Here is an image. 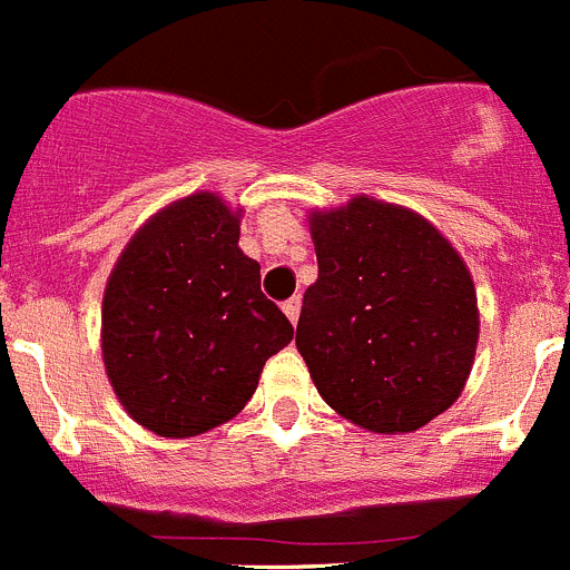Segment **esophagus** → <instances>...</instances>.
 <instances>
[{"label":"esophagus","instance_id":"esophagus-1","mask_svg":"<svg viewBox=\"0 0 570 570\" xmlns=\"http://www.w3.org/2000/svg\"><path fill=\"white\" fill-rule=\"evenodd\" d=\"M284 315L289 317V323H297V317H301V297L292 295L289 301H284Z\"/></svg>","mask_w":570,"mask_h":570}]
</instances>
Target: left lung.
<instances>
[{"mask_svg": "<svg viewBox=\"0 0 570 570\" xmlns=\"http://www.w3.org/2000/svg\"><path fill=\"white\" fill-rule=\"evenodd\" d=\"M317 281L295 346L321 397L374 434L423 429L460 397L480 309L469 266L423 215L372 196L312 209Z\"/></svg>", "mask_w": 570, "mask_h": 570, "instance_id": "1", "label": "left lung"}]
</instances>
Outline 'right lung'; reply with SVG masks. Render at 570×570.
I'll return each mask as SVG.
<instances>
[{"instance_id":"add662e5","label":"right lung","mask_w":570,"mask_h":570,"mask_svg":"<svg viewBox=\"0 0 570 570\" xmlns=\"http://www.w3.org/2000/svg\"><path fill=\"white\" fill-rule=\"evenodd\" d=\"M240 213L218 193L167 204L132 233L101 301V357L125 412L161 438L233 420L292 323L240 253Z\"/></svg>"}]
</instances>
